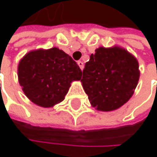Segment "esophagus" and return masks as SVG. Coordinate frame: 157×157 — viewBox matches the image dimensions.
I'll return each instance as SVG.
<instances>
[{
	"mask_svg": "<svg viewBox=\"0 0 157 157\" xmlns=\"http://www.w3.org/2000/svg\"><path fill=\"white\" fill-rule=\"evenodd\" d=\"M77 64L79 65V67H80V69H81V70H82V69H83V63H82V61H78V62H77Z\"/></svg>",
	"mask_w": 157,
	"mask_h": 157,
	"instance_id": "esophagus-1",
	"label": "esophagus"
}]
</instances>
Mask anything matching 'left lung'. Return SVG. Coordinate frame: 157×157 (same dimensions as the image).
<instances>
[{
    "instance_id": "8db88e82",
    "label": "left lung",
    "mask_w": 157,
    "mask_h": 157,
    "mask_svg": "<svg viewBox=\"0 0 157 157\" xmlns=\"http://www.w3.org/2000/svg\"><path fill=\"white\" fill-rule=\"evenodd\" d=\"M137 60L124 49L100 47L85 63L81 79L92 105L113 111L124 105L139 80Z\"/></svg>"
}]
</instances>
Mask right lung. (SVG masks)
Returning a JSON list of instances; mask_svg holds the SVG:
<instances>
[{"instance_id":"1","label":"right lung","mask_w":157,"mask_h":157,"mask_svg":"<svg viewBox=\"0 0 157 157\" xmlns=\"http://www.w3.org/2000/svg\"><path fill=\"white\" fill-rule=\"evenodd\" d=\"M18 77L32 102L51 107L64 100L71 82L81 79L82 71L71 56L53 47L27 53L19 63Z\"/></svg>"}]
</instances>
